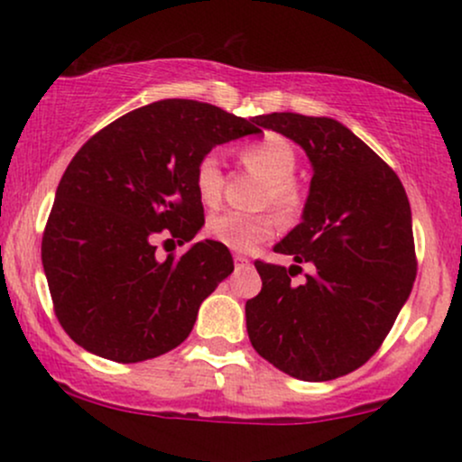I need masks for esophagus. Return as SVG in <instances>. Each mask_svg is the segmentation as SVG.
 Segmentation results:
<instances>
[{
	"mask_svg": "<svg viewBox=\"0 0 462 462\" xmlns=\"http://www.w3.org/2000/svg\"><path fill=\"white\" fill-rule=\"evenodd\" d=\"M235 264H236V269L247 267V264H249V258H247V256H243V254H235Z\"/></svg>",
	"mask_w": 462,
	"mask_h": 462,
	"instance_id": "1",
	"label": "esophagus"
}]
</instances>
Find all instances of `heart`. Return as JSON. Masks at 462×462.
Masks as SVG:
<instances>
[{"instance_id": "1", "label": "heart", "mask_w": 462, "mask_h": 462, "mask_svg": "<svg viewBox=\"0 0 462 462\" xmlns=\"http://www.w3.org/2000/svg\"><path fill=\"white\" fill-rule=\"evenodd\" d=\"M241 161L264 178L258 206L273 213L245 215L227 210V213L210 217L206 224V235L235 252H252L278 232V217L284 224H295L300 219L304 213L306 195L298 180L293 178L298 169V152L286 136L272 132L263 139L247 143L241 150ZM193 184L201 204L208 208H217L221 204L226 178L221 158L215 152H206L195 162ZM275 212L279 215L275 216Z\"/></svg>"}]
</instances>
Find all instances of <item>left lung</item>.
<instances>
[{"instance_id": "8db88e82", "label": "left lung", "mask_w": 462, "mask_h": 462, "mask_svg": "<svg viewBox=\"0 0 462 462\" xmlns=\"http://www.w3.org/2000/svg\"><path fill=\"white\" fill-rule=\"evenodd\" d=\"M258 121L304 147L312 180L301 224L273 247L298 264L254 263L263 289L245 304L249 341L293 378H341L378 352L411 295V204L393 169L338 121L298 113ZM300 263L313 272L295 285Z\"/></svg>"}]
</instances>
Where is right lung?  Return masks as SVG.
Masks as SVG:
<instances>
[{"label":"right lung","mask_w":462,"mask_h":462,"mask_svg":"<svg viewBox=\"0 0 462 462\" xmlns=\"http://www.w3.org/2000/svg\"><path fill=\"white\" fill-rule=\"evenodd\" d=\"M241 119L195 99H162L119 116L79 147L56 189L41 258L54 312L78 346L115 363L178 347L199 304L235 269L230 249L195 243L156 258V238L187 243L204 226L195 162L238 136Z\"/></svg>","instance_id":"add662e5"}]
</instances>
